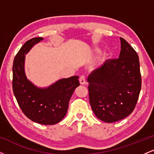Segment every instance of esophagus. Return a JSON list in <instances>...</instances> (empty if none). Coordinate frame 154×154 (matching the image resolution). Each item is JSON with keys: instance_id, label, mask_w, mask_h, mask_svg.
<instances>
[{"instance_id": "1", "label": "esophagus", "mask_w": 154, "mask_h": 154, "mask_svg": "<svg viewBox=\"0 0 154 154\" xmlns=\"http://www.w3.org/2000/svg\"><path fill=\"white\" fill-rule=\"evenodd\" d=\"M79 83H80L81 85H85L86 83V79H85V76H81L80 77H79Z\"/></svg>"}]
</instances>
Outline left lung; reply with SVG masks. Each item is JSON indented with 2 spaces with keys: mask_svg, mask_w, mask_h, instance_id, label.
Segmentation results:
<instances>
[{
  "mask_svg": "<svg viewBox=\"0 0 154 154\" xmlns=\"http://www.w3.org/2000/svg\"><path fill=\"white\" fill-rule=\"evenodd\" d=\"M121 51L88 77L89 100L97 118L112 123L127 117L135 109L141 89L138 55L120 38Z\"/></svg>",
  "mask_w": 154,
  "mask_h": 154,
  "instance_id": "obj_1",
  "label": "left lung"
}]
</instances>
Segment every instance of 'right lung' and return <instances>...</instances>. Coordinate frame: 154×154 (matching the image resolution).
I'll list each match as a JSON object with an SVG mask.
<instances>
[{
  "instance_id": "add662e5",
  "label": "right lung",
  "mask_w": 154,
  "mask_h": 154,
  "mask_svg": "<svg viewBox=\"0 0 154 154\" xmlns=\"http://www.w3.org/2000/svg\"><path fill=\"white\" fill-rule=\"evenodd\" d=\"M43 40L35 38L26 41L16 55L13 63L14 94L26 117L45 125H55L66 116L69 102L79 85L78 76L59 79L46 88L35 85L26 77L24 69L26 54Z\"/></svg>"
}]
</instances>
